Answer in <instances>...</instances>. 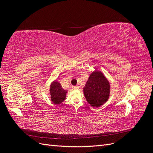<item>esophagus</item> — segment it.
<instances>
[{
  "label": "esophagus",
  "instance_id": "34e87169",
  "mask_svg": "<svg viewBox=\"0 0 153 153\" xmlns=\"http://www.w3.org/2000/svg\"><path fill=\"white\" fill-rule=\"evenodd\" d=\"M80 88V87L78 86V85H76V86H74L73 87V89H78Z\"/></svg>",
  "mask_w": 153,
  "mask_h": 153
}]
</instances>
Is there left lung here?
Wrapping results in <instances>:
<instances>
[{
    "instance_id": "left-lung-1",
    "label": "left lung",
    "mask_w": 153,
    "mask_h": 153,
    "mask_svg": "<svg viewBox=\"0 0 153 153\" xmlns=\"http://www.w3.org/2000/svg\"><path fill=\"white\" fill-rule=\"evenodd\" d=\"M87 102L92 106L99 107L108 99L110 84L102 73L94 71L90 75L84 88Z\"/></svg>"
}]
</instances>
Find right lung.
Instances as JSON below:
<instances>
[{
    "instance_id": "right-lung-1",
    "label": "right lung",
    "mask_w": 153,
    "mask_h": 153,
    "mask_svg": "<svg viewBox=\"0 0 153 153\" xmlns=\"http://www.w3.org/2000/svg\"><path fill=\"white\" fill-rule=\"evenodd\" d=\"M50 92L52 102L54 104H60L65 100L67 91L62 89L59 82L54 81L50 85Z\"/></svg>"
}]
</instances>
